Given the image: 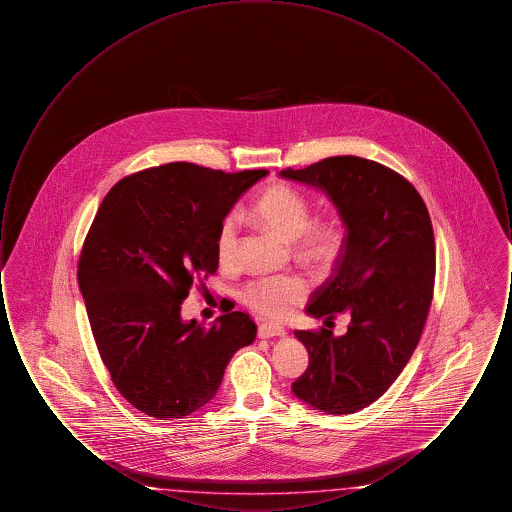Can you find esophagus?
<instances>
[{"label":"esophagus","instance_id":"obj_1","mask_svg":"<svg viewBox=\"0 0 512 512\" xmlns=\"http://www.w3.org/2000/svg\"><path fill=\"white\" fill-rule=\"evenodd\" d=\"M257 334H259V338H261V340H268V338L286 336V330H284L282 326H278V324H270V322H265V324H261V326H259Z\"/></svg>","mask_w":512,"mask_h":512}]
</instances>
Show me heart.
<instances>
[{
  "instance_id": "1",
  "label": "heart",
  "mask_w": 512,
  "mask_h": 512,
  "mask_svg": "<svg viewBox=\"0 0 512 512\" xmlns=\"http://www.w3.org/2000/svg\"><path fill=\"white\" fill-rule=\"evenodd\" d=\"M255 215L272 232L295 242L297 253L318 268L330 267L336 259L340 236L330 222H311V207L303 195L288 186H274L255 203ZM219 259L222 265H234L238 257V219L232 215L222 222L219 232ZM309 284L299 274L261 276L242 290L245 305L268 318L290 315L293 305L305 299Z\"/></svg>"
}]
</instances>
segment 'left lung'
<instances>
[{
  "instance_id": "8db88e82",
  "label": "left lung",
  "mask_w": 512,
  "mask_h": 512,
  "mask_svg": "<svg viewBox=\"0 0 512 512\" xmlns=\"http://www.w3.org/2000/svg\"><path fill=\"white\" fill-rule=\"evenodd\" d=\"M280 176L322 190L345 226L334 274L307 313L324 324L343 311L351 317L343 336L293 332L309 366L292 391L322 413H357L388 391L420 340L436 276L432 220L409 180L363 157H328Z\"/></svg>"
}]
</instances>
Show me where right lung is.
<instances>
[{"mask_svg": "<svg viewBox=\"0 0 512 512\" xmlns=\"http://www.w3.org/2000/svg\"><path fill=\"white\" fill-rule=\"evenodd\" d=\"M267 174L169 163L122 178L99 205L78 286L115 388L147 416L201 409L232 355L257 336L242 311L203 326L182 320L180 305L199 276L217 272L222 220Z\"/></svg>", "mask_w": 512, "mask_h": 512, "instance_id": "1", "label": "right lung"}]
</instances>
